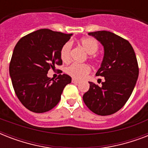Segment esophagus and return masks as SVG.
I'll use <instances>...</instances> for the list:
<instances>
[{"instance_id":"1","label":"esophagus","mask_w":148,"mask_h":148,"mask_svg":"<svg viewBox=\"0 0 148 148\" xmlns=\"http://www.w3.org/2000/svg\"><path fill=\"white\" fill-rule=\"evenodd\" d=\"M72 83L78 84L79 81H78V80H77V79H75V78H72Z\"/></svg>"}]
</instances>
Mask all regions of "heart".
Masks as SVG:
<instances>
[{
    "mask_svg": "<svg viewBox=\"0 0 148 148\" xmlns=\"http://www.w3.org/2000/svg\"><path fill=\"white\" fill-rule=\"evenodd\" d=\"M79 44L82 46L84 49L88 54H90L89 58L90 59H95V53L98 51L99 45L97 40L94 38H81ZM71 43L66 42L62 45L60 50V56L64 62H67L71 58ZM65 72L72 77L77 79H81L88 75L90 72V67L86 64H71L65 68Z\"/></svg>",
    "mask_w": 148,
    "mask_h": 148,
    "instance_id": "heart-1",
    "label": "heart"
}]
</instances>
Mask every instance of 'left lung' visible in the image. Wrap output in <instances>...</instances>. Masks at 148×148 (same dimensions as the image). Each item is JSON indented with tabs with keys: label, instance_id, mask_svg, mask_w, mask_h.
Wrapping results in <instances>:
<instances>
[{
	"label": "left lung",
	"instance_id": "1",
	"mask_svg": "<svg viewBox=\"0 0 148 148\" xmlns=\"http://www.w3.org/2000/svg\"><path fill=\"white\" fill-rule=\"evenodd\" d=\"M88 34L103 46V61L96 75L103 77L105 81L101 87L89 82L84 102L96 114L110 115L126 103L133 92L139 74L138 60L131 44L121 37L106 31Z\"/></svg>",
	"mask_w": 148,
	"mask_h": 148
}]
</instances>
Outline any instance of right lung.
I'll use <instances>...</instances> for the list:
<instances>
[{
    "mask_svg": "<svg viewBox=\"0 0 148 148\" xmlns=\"http://www.w3.org/2000/svg\"><path fill=\"white\" fill-rule=\"evenodd\" d=\"M71 35L40 29L21 38L15 46L9 66L13 88L22 104L32 112L54 108L65 86L71 82L67 74H59L55 80L47 75L49 70L62 64L60 50Z\"/></svg>",
    "mask_w": 148,
    "mask_h": 148,
    "instance_id": "right-lung-1",
    "label": "right lung"
}]
</instances>
